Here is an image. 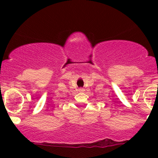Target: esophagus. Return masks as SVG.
Masks as SVG:
<instances>
[{
    "label": "esophagus",
    "mask_w": 158,
    "mask_h": 158,
    "mask_svg": "<svg viewBox=\"0 0 158 158\" xmlns=\"http://www.w3.org/2000/svg\"><path fill=\"white\" fill-rule=\"evenodd\" d=\"M84 89H79V92H83Z\"/></svg>",
    "instance_id": "obj_1"
}]
</instances>
